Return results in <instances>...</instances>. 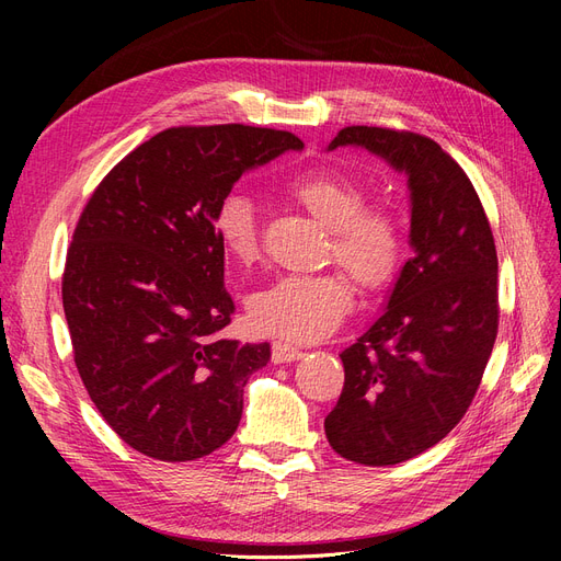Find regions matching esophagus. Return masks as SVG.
<instances>
[{
	"instance_id": "1",
	"label": "esophagus",
	"mask_w": 561,
	"mask_h": 561,
	"mask_svg": "<svg viewBox=\"0 0 561 561\" xmlns=\"http://www.w3.org/2000/svg\"><path fill=\"white\" fill-rule=\"evenodd\" d=\"M305 355V352L296 345H288V343H282V341H275L273 343V362L275 364H290L296 362Z\"/></svg>"
}]
</instances>
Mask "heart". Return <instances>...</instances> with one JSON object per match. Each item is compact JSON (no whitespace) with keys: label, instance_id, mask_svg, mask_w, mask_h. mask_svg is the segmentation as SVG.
<instances>
[{"label":"heart","instance_id":"b5f03b06","mask_svg":"<svg viewBox=\"0 0 561 561\" xmlns=\"http://www.w3.org/2000/svg\"><path fill=\"white\" fill-rule=\"evenodd\" d=\"M320 225L330 229V256L364 290L387 288L407 256L400 218L368 202V188L343 170L316 168L284 186ZM214 231L225 254L239 265L256 261L261 250L254 202L239 191L227 193L214 211ZM355 307V288L339 273L284 275L256 290L248 311L252 325L271 336L313 343L330 336Z\"/></svg>","mask_w":561,"mask_h":561}]
</instances>
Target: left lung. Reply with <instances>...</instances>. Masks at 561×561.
I'll use <instances>...</instances> for the list:
<instances>
[{
    "label": "left lung",
    "instance_id": "obj_1",
    "mask_svg": "<svg viewBox=\"0 0 561 561\" xmlns=\"http://www.w3.org/2000/svg\"><path fill=\"white\" fill-rule=\"evenodd\" d=\"M407 172L411 256L387 311L341 352L343 391L325 419L330 446L366 466H393L438 444L473 402L497 334V254L478 191L440 145L414 131L343 127Z\"/></svg>",
    "mask_w": 561,
    "mask_h": 561
}]
</instances>
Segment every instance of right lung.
<instances>
[{
  "label": "right lung",
  "mask_w": 561,
  "mask_h": 561,
  "mask_svg": "<svg viewBox=\"0 0 561 561\" xmlns=\"http://www.w3.org/2000/svg\"><path fill=\"white\" fill-rule=\"evenodd\" d=\"M302 147L268 127H170L85 202L64 311L88 396L134 450L193 461L239 427L243 389L271 345L222 339L236 307L214 211L245 170Z\"/></svg>",
  "instance_id": "1"
}]
</instances>
